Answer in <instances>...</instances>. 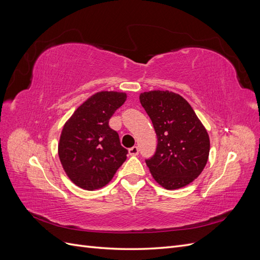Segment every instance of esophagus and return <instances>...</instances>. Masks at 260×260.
I'll return each instance as SVG.
<instances>
[{"mask_svg":"<svg viewBox=\"0 0 260 260\" xmlns=\"http://www.w3.org/2000/svg\"><path fill=\"white\" fill-rule=\"evenodd\" d=\"M129 154L132 156H136L139 154V148L138 146H132L129 148Z\"/></svg>","mask_w":260,"mask_h":260,"instance_id":"esophagus-1","label":"esophagus"}]
</instances>
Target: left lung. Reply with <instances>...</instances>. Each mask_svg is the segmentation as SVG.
<instances>
[{"mask_svg": "<svg viewBox=\"0 0 260 260\" xmlns=\"http://www.w3.org/2000/svg\"><path fill=\"white\" fill-rule=\"evenodd\" d=\"M140 102L151 118L157 147L145 159L156 180L167 190L190 184L205 168L209 155V137L191 105L177 93L144 92Z\"/></svg>", "mask_w": 260, "mask_h": 260, "instance_id": "left-lung-1", "label": "left lung"}]
</instances>
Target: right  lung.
Listing matches in <instances>:
<instances>
[{
	"mask_svg": "<svg viewBox=\"0 0 260 260\" xmlns=\"http://www.w3.org/2000/svg\"><path fill=\"white\" fill-rule=\"evenodd\" d=\"M125 99L124 93H95L65 123L58 156L62 168L76 185L89 191L105 186L127 159L128 151L108 124Z\"/></svg>",
	"mask_w": 260,
	"mask_h": 260,
	"instance_id": "add662e5",
	"label": "right lung"
}]
</instances>
